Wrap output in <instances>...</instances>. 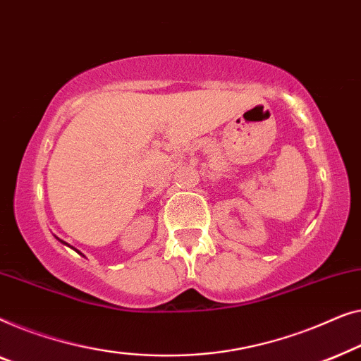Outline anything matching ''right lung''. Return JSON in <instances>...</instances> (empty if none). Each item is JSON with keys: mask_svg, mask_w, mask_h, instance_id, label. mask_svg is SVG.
<instances>
[{"mask_svg": "<svg viewBox=\"0 0 361 361\" xmlns=\"http://www.w3.org/2000/svg\"><path fill=\"white\" fill-rule=\"evenodd\" d=\"M59 240H60V238H59ZM60 242H62V243H65V245H68V243L67 242H63V240H60ZM73 248V247H72ZM75 250H77V248H75ZM78 252V250H77Z\"/></svg>", "mask_w": 361, "mask_h": 361, "instance_id": "1", "label": "right lung"}]
</instances>
